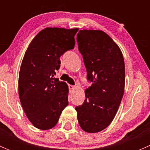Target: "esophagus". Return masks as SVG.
Returning <instances> with one entry per match:
<instances>
[{
    "mask_svg": "<svg viewBox=\"0 0 150 150\" xmlns=\"http://www.w3.org/2000/svg\"><path fill=\"white\" fill-rule=\"evenodd\" d=\"M69 91L72 92L75 91V87L74 86H72V85H69Z\"/></svg>",
    "mask_w": 150,
    "mask_h": 150,
    "instance_id": "34e87169",
    "label": "esophagus"
}]
</instances>
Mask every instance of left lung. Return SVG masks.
<instances>
[{
    "mask_svg": "<svg viewBox=\"0 0 150 150\" xmlns=\"http://www.w3.org/2000/svg\"><path fill=\"white\" fill-rule=\"evenodd\" d=\"M87 78L92 85L85 90V101L75 107L81 128L97 133L114 119L125 88V63L117 43L99 30H81L77 35Z\"/></svg>",
    "mask_w": 150,
    "mask_h": 150,
    "instance_id": "1",
    "label": "left lung"
}]
</instances>
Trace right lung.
Returning a JSON list of instances; mask_svg holds the SVG:
<instances>
[{"label":"right lung","mask_w":150,"mask_h":150,"mask_svg":"<svg viewBox=\"0 0 150 150\" xmlns=\"http://www.w3.org/2000/svg\"><path fill=\"white\" fill-rule=\"evenodd\" d=\"M78 28H46L29 45L19 75V96L30 122L40 130L57 125L68 105L65 82L54 78L60 67V57L74 48Z\"/></svg>","instance_id":"add662e5"}]
</instances>
